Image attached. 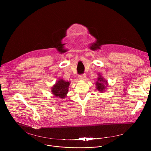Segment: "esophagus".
I'll return each instance as SVG.
<instances>
[{"label":"esophagus","instance_id":"34e87169","mask_svg":"<svg viewBox=\"0 0 151 151\" xmlns=\"http://www.w3.org/2000/svg\"><path fill=\"white\" fill-rule=\"evenodd\" d=\"M79 79H81V80H84L85 78H86V75L85 74H83V75H79Z\"/></svg>","mask_w":151,"mask_h":151}]
</instances>
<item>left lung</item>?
I'll list each match as a JSON object with an SVG mask.
<instances>
[{
    "label": "left lung",
    "mask_w": 151,
    "mask_h": 151,
    "mask_svg": "<svg viewBox=\"0 0 151 151\" xmlns=\"http://www.w3.org/2000/svg\"><path fill=\"white\" fill-rule=\"evenodd\" d=\"M99 78H97V81L96 83V88L100 92H103L105 90L107 87V81L101 76V75L99 73Z\"/></svg>",
    "instance_id": "left-lung-1"
}]
</instances>
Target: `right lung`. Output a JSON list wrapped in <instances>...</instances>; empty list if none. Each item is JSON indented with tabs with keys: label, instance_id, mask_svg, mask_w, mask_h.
<instances>
[{
	"label": "right lung",
	"instance_id": "add662e5",
	"mask_svg": "<svg viewBox=\"0 0 151 151\" xmlns=\"http://www.w3.org/2000/svg\"><path fill=\"white\" fill-rule=\"evenodd\" d=\"M70 85L69 82H66L63 79H58L56 83L53 86L51 92L55 97L64 99L68 93V88Z\"/></svg>",
	"mask_w": 151,
	"mask_h": 151
}]
</instances>
